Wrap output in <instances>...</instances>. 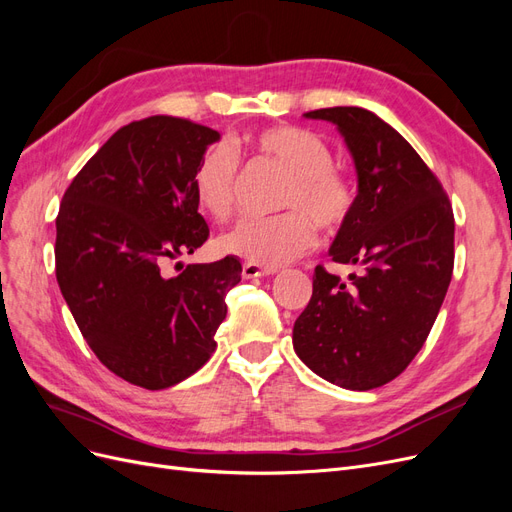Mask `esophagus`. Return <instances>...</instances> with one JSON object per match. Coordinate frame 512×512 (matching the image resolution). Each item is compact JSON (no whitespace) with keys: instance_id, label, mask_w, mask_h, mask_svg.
I'll return each mask as SVG.
<instances>
[{"instance_id":"34e87169","label":"esophagus","mask_w":512,"mask_h":512,"mask_svg":"<svg viewBox=\"0 0 512 512\" xmlns=\"http://www.w3.org/2000/svg\"><path fill=\"white\" fill-rule=\"evenodd\" d=\"M273 273H275L273 267H262V265H256V262H245L243 271H241L245 280H252V277H265V275H273Z\"/></svg>"}]
</instances>
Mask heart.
Returning <instances> with one entry per match:
<instances>
[{
	"label": "heart",
	"mask_w": 512,
	"mask_h": 512,
	"mask_svg": "<svg viewBox=\"0 0 512 512\" xmlns=\"http://www.w3.org/2000/svg\"><path fill=\"white\" fill-rule=\"evenodd\" d=\"M254 156L267 160L288 179L280 207L290 209L273 218L241 220L220 237L224 254L256 265L277 267L303 256L316 245V227L335 232L354 207L352 181L333 166L329 145L314 132L294 126H273L250 136ZM237 156L215 145L198 160L192 188L198 207L224 220L235 203Z\"/></svg>",
	"instance_id": "heart-1"
}]
</instances>
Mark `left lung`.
Wrapping results in <instances>:
<instances>
[{"instance_id":"obj_1","label":"left lung","mask_w":512,"mask_h":512,"mask_svg":"<svg viewBox=\"0 0 512 512\" xmlns=\"http://www.w3.org/2000/svg\"><path fill=\"white\" fill-rule=\"evenodd\" d=\"M303 117L333 123L352 156L354 207L329 256L359 271L339 282L316 267L292 346L320 378L369 391L410 365L438 318L453 275V209L421 156L376 113L333 106Z\"/></svg>"}]
</instances>
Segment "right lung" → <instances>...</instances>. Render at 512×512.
Listing matches in <instances>:
<instances>
[{
    "label": "right lung",
    "mask_w": 512,
    "mask_h": 512,
    "mask_svg": "<svg viewBox=\"0 0 512 512\" xmlns=\"http://www.w3.org/2000/svg\"><path fill=\"white\" fill-rule=\"evenodd\" d=\"M220 132L153 115L117 130L61 198L55 273L98 359L130 384L168 389L203 367L241 262L162 275L209 237L192 175ZM181 265V262H177ZM183 267V265H181Z\"/></svg>",
    "instance_id": "add662e5"
}]
</instances>
